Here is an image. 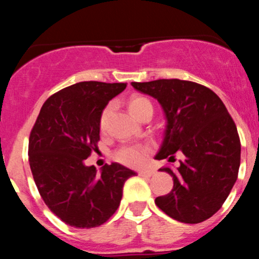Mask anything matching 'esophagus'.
I'll return each instance as SVG.
<instances>
[{"instance_id":"1","label":"esophagus","mask_w":259,"mask_h":259,"mask_svg":"<svg viewBox=\"0 0 259 259\" xmlns=\"http://www.w3.org/2000/svg\"><path fill=\"white\" fill-rule=\"evenodd\" d=\"M139 174L141 177H153L156 174V171L152 170V169H142V170L139 171Z\"/></svg>"}]
</instances>
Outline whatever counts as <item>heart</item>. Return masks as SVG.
<instances>
[{"label": "heart", "instance_id": "obj_1", "mask_svg": "<svg viewBox=\"0 0 259 259\" xmlns=\"http://www.w3.org/2000/svg\"><path fill=\"white\" fill-rule=\"evenodd\" d=\"M130 112L133 113L134 117L139 118L144 112L153 111L152 103L146 97L142 96H133L127 102ZM113 105L106 106V108L102 111L100 118V129L105 132L108 126L109 118L113 113ZM151 153V146L148 145H132V146L121 147L117 153H115V159L123 164L129 165V167H140L146 162L148 154Z\"/></svg>", "mask_w": 259, "mask_h": 259}]
</instances>
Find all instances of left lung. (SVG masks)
<instances>
[{
	"label": "left lung",
	"mask_w": 259,
	"mask_h": 259,
	"mask_svg": "<svg viewBox=\"0 0 259 259\" xmlns=\"http://www.w3.org/2000/svg\"><path fill=\"white\" fill-rule=\"evenodd\" d=\"M164 112V135L156 159L183 156L177 170L162 168L174 185L156 204L181 223L197 224L221 209L237 179L241 144L222 100L206 86L179 79L132 82Z\"/></svg>",
	"instance_id": "obj_1"
}]
</instances>
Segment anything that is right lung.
Wrapping results in <instances>:
<instances>
[{"label": "right lung", "instance_id": "obj_1", "mask_svg": "<svg viewBox=\"0 0 259 259\" xmlns=\"http://www.w3.org/2000/svg\"><path fill=\"white\" fill-rule=\"evenodd\" d=\"M125 82L81 81L46 100L29 138V163L38 192L74 228L100 227L119 207L124 183L136 173L119 163L97 174L84 159L97 151L100 118Z\"/></svg>", "mask_w": 259, "mask_h": 259}]
</instances>
